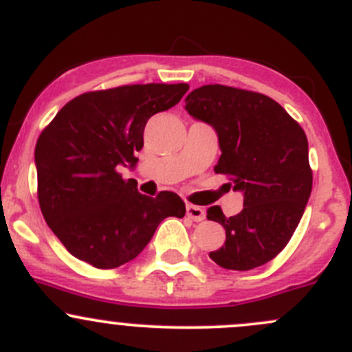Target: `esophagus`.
I'll use <instances>...</instances> for the list:
<instances>
[{
	"mask_svg": "<svg viewBox=\"0 0 352 352\" xmlns=\"http://www.w3.org/2000/svg\"><path fill=\"white\" fill-rule=\"evenodd\" d=\"M186 213H187V217L194 221H203L204 217H206V213H204L203 208L196 206V204H187Z\"/></svg>",
	"mask_w": 352,
	"mask_h": 352,
	"instance_id": "1",
	"label": "esophagus"
}]
</instances>
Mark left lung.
Listing matches in <instances>:
<instances>
[{"instance_id": "8db88e82", "label": "left lung", "mask_w": 352, "mask_h": 352, "mask_svg": "<svg viewBox=\"0 0 352 352\" xmlns=\"http://www.w3.org/2000/svg\"><path fill=\"white\" fill-rule=\"evenodd\" d=\"M186 110L218 135L217 173L232 177L244 208L227 218L220 206L208 220L225 228V244L210 258L227 270H252L287 245L308 204L313 173L301 125L272 98L210 84L186 98Z\"/></svg>"}]
</instances>
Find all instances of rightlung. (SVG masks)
I'll return each instance as SVG.
<instances>
[{"label": "right lung", "mask_w": 352, "mask_h": 352, "mask_svg": "<svg viewBox=\"0 0 352 352\" xmlns=\"http://www.w3.org/2000/svg\"><path fill=\"white\" fill-rule=\"evenodd\" d=\"M187 89V84H134L84 93L41 132L34 153L39 206L75 258L117 268L148 245L166 217L186 214L175 192L144 196L118 168L135 166L149 118L175 107Z\"/></svg>", "instance_id": "right-lung-1"}]
</instances>
